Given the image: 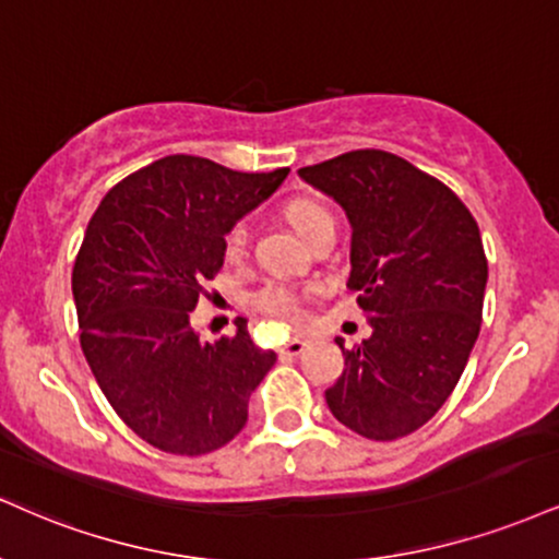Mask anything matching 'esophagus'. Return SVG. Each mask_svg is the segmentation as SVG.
I'll list each match as a JSON object with an SVG mask.
<instances>
[{
	"label": "esophagus",
	"instance_id": "1",
	"mask_svg": "<svg viewBox=\"0 0 559 559\" xmlns=\"http://www.w3.org/2000/svg\"><path fill=\"white\" fill-rule=\"evenodd\" d=\"M307 348V341L301 338H288L278 346V356H299Z\"/></svg>",
	"mask_w": 559,
	"mask_h": 559
}]
</instances>
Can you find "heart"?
<instances>
[{
    "instance_id": "heart-1",
    "label": "heart",
    "mask_w": 559,
    "mask_h": 559,
    "mask_svg": "<svg viewBox=\"0 0 559 559\" xmlns=\"http://www.w3.org/2000/svg\"><path fill=\"white\" fill-rule=\"evenodd\" d=\"M286 218L292 226L305 237L309 245H314L325 231H335V215L325 205L312 198H297L286 205ZM247 252V224L237 221L224 237V254L228 262H239ZM312 294V288H292L286 284H265L252 294L250 305L254 312L265 314L281 325L297 328L305 322V299Z\"/></svg>"
}]
</instances>
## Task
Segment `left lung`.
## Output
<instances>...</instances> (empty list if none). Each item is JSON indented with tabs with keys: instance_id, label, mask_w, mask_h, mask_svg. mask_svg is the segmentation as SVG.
<instances>
[{
	"instance_id": "8db88e82",
	"label": "left lung",
	"mask_w": 559,
	"mask_h": 559,
	"mask_svg": "<svg viewBox=\"0 0 559 559\" xmlns=\"http://www.w3.org/2000/svg\"><path fill=\"white\" fill-rule=\"evenodd\" d=\"M299 177L352 221L348 288L372 335L344 352L325 390L335 419L367 440L425 427L459 385L481 328L487 254L461 198L388 151H348Z\"/></svg>"
}]
</instances>
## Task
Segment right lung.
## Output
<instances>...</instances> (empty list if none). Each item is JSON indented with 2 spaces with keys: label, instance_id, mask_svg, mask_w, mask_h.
Instances as JSON below:
<instances>
[{
  "label": "right lung",
  "instance_id": "obj_1",
  "mask_svg": "<svg viewBox=\"0 0 559 559\" xmlns=\"http://www.w3.org/2000/svg\"><path fill=\"white\" fill-rule=\"evenodd\" d=\"M288 169L234 171L166 156L100 200L72 267L80 346L119 419L147 445L205 455L247 425V401L275 365L237 320L203 344L192 309L224 267V234L278 190Z\"/></svg>",
  "mask_w": 559,
  "mask_h": 559
}]
</instances>
